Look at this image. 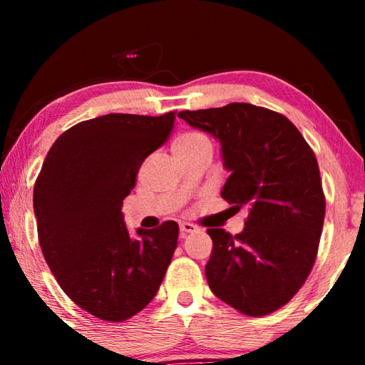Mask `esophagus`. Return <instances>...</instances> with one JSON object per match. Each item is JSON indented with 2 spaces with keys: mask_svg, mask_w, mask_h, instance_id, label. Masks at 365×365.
<instances>
[{
  "mask_svg": "<svg viewBox=\"0 0 365 365\" xmlns=\"http://www.w3.org/2000/svg\"><path fill=\"white\" fill-rule=\"evenodd\" d=\"M179 227H181V236L182 237H186V234H189V232L197 231V226H194L192 222H186V221L181 222V226H179Z\"/></svg>",
  "mask_w": 365,
  "mask_h": 365,
  "instance_id": "1",
  "label": "esophagus"
}]
</instances>
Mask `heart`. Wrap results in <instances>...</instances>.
Segmentation results:
<instances>
[{
  "label": "heart",
  "instance_id": "1",
  "mask_svg": "<svg viewBox=\"0 0 365 365\" xmlns=\"http://www.w3.org/2000/svg\"><path fill=\"white\" fill-rule=\"evenodd\" d=\"M202 143H211L206 134L201 131H184L174 138L173 148H191Z\"/></svg>",
  "mask_w": 365,
  "mask_h": 365
}]
</instances>
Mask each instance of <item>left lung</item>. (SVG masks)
Segmentation results:
<instances>
[{"label":"left lung","instance_id":"8db88e82","mask_svg":"<svg viewBox=\"0 0 365 365\" xmlns=\"http://www.w3.org/2000/svg\"><path fill=\"white\" fill-rule=\"evenodd\" d=\"M222 144V197L247 209L244 231L207 229L211 291L246 316H267L304 286L317 257L326 196L316 154L281 113L249 103L181 111Z\"/></svg>","mask_w":365,"mask_h":365}]
</instances>
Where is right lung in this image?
Returning <instances> with one entry per match:
<instances>
[{"instance_id":"add662e5","label":"right lung","mask_w":365,"mask_h":365,"mask_svg":"<svg viewBox=\"0 0 365 365\" xmlns=\"http://www.w3.org/2000/svg\"><path fill=\"white\" fill-rule=\"evenodd\" d=\"M174 119L176 111L118 113L74 124L54 141L34 182L43 256L66 296L101 321L141 312L178 247V222L138 229L133 239L121 212L143 161L168 141Z\"/></svg>"}]
</instances>
